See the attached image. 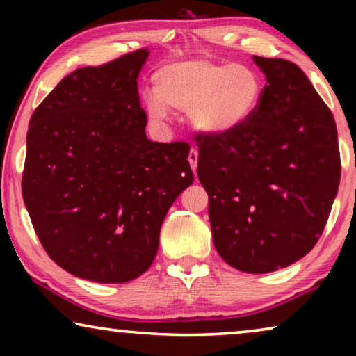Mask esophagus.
<instances>
[{
    "instance_id": "obj_1",
    "label": "esophagus",
    "mask_w": 356,
    "mask_h": 356,
    "mask_svg": "<svg viewBox=\"0 0 356 356\" xmlns=\"http://www.w3.org/2000/svg\"><path fill=\"white\" fill-rule=\"evenodd\" d=\"M188 162H189V165H191V168H193V172L196 173V168H197V149H191L189 150V154H188Z\"/></svg>"
}]
</instances>
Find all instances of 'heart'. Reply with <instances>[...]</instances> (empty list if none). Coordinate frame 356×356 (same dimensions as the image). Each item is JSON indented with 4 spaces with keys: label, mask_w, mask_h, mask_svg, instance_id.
<instances>
[{
    "label": "heart",
    "mask_w": 356,
    "mask_h": 356,
    "mask_svg": "<svg viewBox=\"0 0 356 356\" xmlns=\"http://www.w3.org/2000/svg\"><path fill=\"white\" fill-rule=\"evenodd\" d=\"M155 92L145 97L154 120L168 108L189 113L204 134H228L246 124L259 108L264 79L251 66L220 63L206 56L165 65L154 74Z\"/></svg>",
    "instance_id": "1"
}]
</instances>
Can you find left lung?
<instances>
[{"label":"left lung","mask_w":356,"mask_h":356,"mask_svg":"<svg viewBox=\"0 0 356 356\" xmlns=\"http://www.w3.org/2000/svg\"><path fill=\"white\" fill-rule=\"evenodd\" d=\"M266 74L254 116L228 134L194 136L216 250L227 264L266 274L313 250L340 183L337 126L295 63L254 56Z\"/></svg>","instance_id":"8db88e82"}]
</instances>
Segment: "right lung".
<instances>
[{"label": "right lung", "instance_id": "right-lung-1", "mask_svg": "<svg viewBox=\"0 0 356 356\" xmlns=\"http://www.w3.org/2000/svg\"><path fill=\"white\" fill-rule=\"evenodd\" d=\"M147 50L67 74L33 111L22 197L47 254L70 274H144L168 209L193 183L189 144L145 136L138 76Z\"/></svg>", "mask_w": 356, "mask_h": 356}]
</instances>
